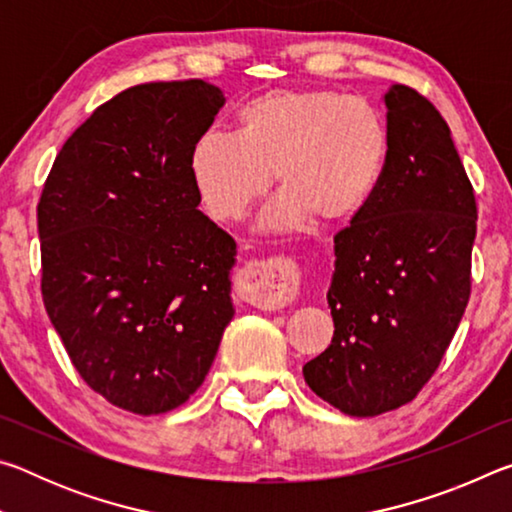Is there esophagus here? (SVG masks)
<instances>
[{
    "label": "esophagus",
    "mask_w": 512,
    "mask_h": 512,
    "mask_svg": "<svg viewBox=\"0 0 512 512\" xmlns=\"http://www.w3.org/2000/svg\"><path fill=\"white\" fill-rule=\"evenodd\" d=\"M300 271L287 257H271L248 264L239 275L241 300L264 311H275L298 296Z\"/></svg>",
    "instance_id": "34e87169"
}]
</instances>
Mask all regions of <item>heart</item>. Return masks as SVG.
I'll list each match as a JSON object with an SVG mask.
<instances>
[{"mask_svg":"<svg viewBox=\"0 0 512 512\" xmlns=\"http://www.w3.org/2000/svg\"><path fill=\"white\" fill-rule=\"evenodd\" d=\"M391 160V131L370 101L334 90H273L237 112V133L207 131L189 149V178L203 210L237 221L275 183L268 230L309 219L343 223L377 194Z\"/></svg>","mask_w":512,"mask_h":512,"instance_id":"b5f03b06","label":"heart"}]
</instances>
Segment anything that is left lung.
Instances as JSON below:
<instances>
[{
    "label": "left lung",
    "mask_w": 512,
    "mask_h": 512,
    "mask_svg": "<svg viewBox=\"0 0 512 512\" xmlns=\"http://www.w3.org/2000/svg\"><path fill=\"white\" fill-rule=\"evenodd\" d=\"M391 160L377 194L334 237V336L302 368L354 418L400 409L427 384L470 300L476 201L447 121L406 85L384 94Z\"/></svg>",
    "instance_id": "obj_1"
}]
</instances>
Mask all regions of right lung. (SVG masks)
<instances>
[{
	"instance_id": "right-lung-1",
	"label": "right lung",
	"mask_w": 512,
	"mask_h": 512,
	"mask_svg": "<svg viewBox=\"0 0 512 512\" xmlns=\"http://www.w3.org/2000/svg\"><path fill=\"white\" fill-rule=\"evenodd\" d=\"M223 103L201 79L119 92L63 144L38 203L51 325L85 384L137 415L196 393L235 316L237 244L187 167Z\"/></svg>"
}]
</instances>
